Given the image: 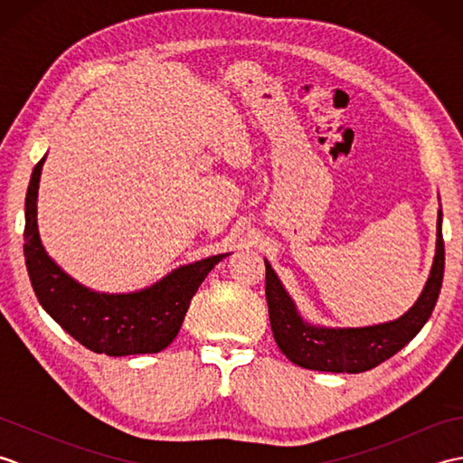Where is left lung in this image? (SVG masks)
<instances>
[{
    "mask_svg": "<svg viewBox=\"0 0 463 463\" xmlns=\"http://www.w3.org/2000/svg\"><path fill=\"white\" fill-rule=\"evenodd\" d=\"M441 204L436 224V254L418 300L402 317L370 326H324L302 317L297 302L284 288L272 264H267V302L274 342L297 366L318 372L358 373L376 368L402 350L424 328L444 280V239H441Z\"/></svg>",
    "mask_w": 463,
    "mask_h": 463,
    "instance_id": "obj_1",
    "label": "left lung"
}]
</instances>
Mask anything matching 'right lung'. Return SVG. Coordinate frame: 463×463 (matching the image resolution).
I'll list each match as a JSON object with an SVG mask.
<instances>
[{
    "mask_svg": "<svg viewBox=\"0 0 463 463\" xmlns=\"http://www.w3.org/2000/svg\"><path fill=\"white\" fill-rule=\"evenodd\" d=\"M45 156L35 165L27 186L24 231L25 264L39 304L69 336L97 354L131 356L165 350L179 334L206 274L231 252L181 264L151 287L133 292L85 287L49 257L39 237L37 193Z\"/></svg>",
    "mask_w": 463,
    "mask_h": 463,
    "instance_id": "obj_1",
    "label": "right lung"
}]
</instances>
